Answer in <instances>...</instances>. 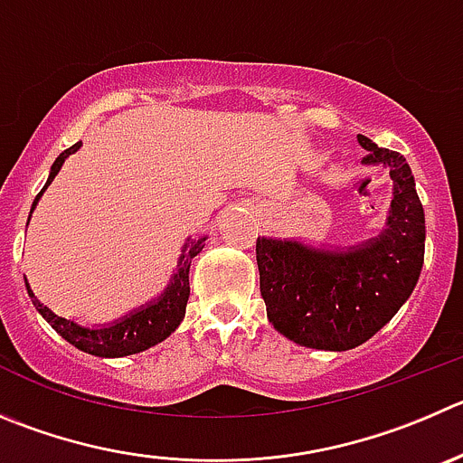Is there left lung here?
<instances>
[{
    "label": "left lung",
    "mask_w": 463,
    "mask_h": 463,
    "mask_svg": "<svg viewBox=\"0 0 463 463\" xmlns=\"http://www.w3.org/2000/svg\"><path fill=\"white\" fill-rule=\"evenodd\" d=\"M361 161L393 179L382 234L347 250L257 239L261 298L272 327L298 345L352 350L375 336L407 302L425 259V213L407 158L356 136Z\"/></svg>",
    "instance_id": "1"
}]
</instances>
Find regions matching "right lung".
Returning <instances> with one entry per match:
<instances>
[{
    "label": "right lung",
    "mask_w": 463,
    "mask_h": 463,
    "mask_svg": "<svg viewBox=\"0 0 463 463\" xmlns=\"http://www.w3.org/2000/svg\"><path fill=\"white\" fill-rule=\"evenodd\" d=\"M79 147H81V143H74L72 147H68L65 152L59 154V158H56L54 165H52L50 170L47 184L36 195L31 211L36 209L41 195L47 191V186L54 182V177L59 175L65 158H68L70 154L77 152ZM204 241L206 236H202V239L188 241V243L184 245L182 257H179V263H177V270H175V275L170 277L168 286H165V290L158 295L156 300L147 302V305L140 307V309H134L131 314H127L125 318L104 325V327H81V325L74 323V320L63 318V316H56L50 307H45L41 300H38L29 284H26V293H29L31 302H33V307L38 309V314H41L43 318L56 329V334H61L65 341L72 343L77 350L88 352V354H95V356H107V359L136 354V352H143L147 350V347L156 345V343L165 341V338H168L184 320L188 295H191L188 270H191L193 257H197V254L202 252V248H204Z\"/></svg>",
    "instance_id": "1"
}]
</instances>
